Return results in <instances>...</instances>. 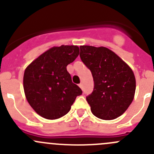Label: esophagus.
<instances>
[{"mask_svg":"<svg viewBox=\"0 0 154 154\" xmlns=\"http://www.w3.org/2000/svg\"><path fill=\"white\" fill-rule=\"evenodd\" d=\"M79 86H80V88H81L82 89H83V84H82V83H80V84H79Z\"/></svg>","mask_w":154,"mask_h":154,"instance_id":"esophagus-1","label":"esophagus"}]
</instances>
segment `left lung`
Listing matches in <instances>:
<instances>
[{
  "instance_id": "obj_1",
  "label": "left lung",
  "mask_w": 154,
  "mask_h": 154,
  "mask_svg": "<svg viewBox=\"0 0 154 154\" xmlns=\"http://www.w3.org/2000/svg\"><path fill=\"white\" fill-rule=\"evenodd\" d=\"M82 62L91 71L94 89L86 97L94 116L112 120L122 116L131 104L136 79L130 66L117 54L104 47L80 46Z\"/></svg>"
}]
</instances>
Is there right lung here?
<instances>
[{"label": "right lung", "mask_w": 154, "mask_h": 154, "mask_svg": "<svg viewBox=\"0 0 154 154\" xmlns=\"http://www.w3.org/2000/svg\"><path fill=\"white\" fill-rule=\"evenodd\" d=\"M75 45L51 48L30 63L24 71V90L31 107L42 117L57 119L71 109L83 91L72 83L66 67L78 57Z\"/></svg>", "instance_id": "obj_1"}]
</instances>
